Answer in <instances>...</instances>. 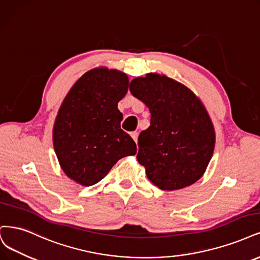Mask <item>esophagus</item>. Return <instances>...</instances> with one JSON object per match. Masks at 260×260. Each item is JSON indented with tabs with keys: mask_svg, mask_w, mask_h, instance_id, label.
I'll return each instance as SVG.
<instances>
[{
	"mask_svg": "<svg viewBox=\"0 0 260 260\" xmlns=\"http://www.w3.org/2000/svg\"><path fill=\"white\" fill-rule=\"evenodd\" d=\"M131 138L134 140V142H137L138 141V137H139V133L137 132V131H134V132H131Z\"/></svg>",
	"mask_w": 260,
	"mask_h": 260,
	"instance_id": "1",
	"label": "esophagus"
}]
</instances>
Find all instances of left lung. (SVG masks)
<instances>
[{
	"label": "left lung",
	"instance_id": "1",
	"mask_svg": "<svg viewBox=\"0 0 260 260\" xmlns=\"http://www.w3.org/2000/svg\"><path fill=\"white\" fill-rule=\"evenodd\" d=\"M131 93L150 112L140 133L139 164L162 190H176L204 174L215 147V131L204 105L189 88L166 75L148 73L131 80Z\"/></svg>",
	"mask_w": 260,
	"mask_h": 260
}]
</instances>
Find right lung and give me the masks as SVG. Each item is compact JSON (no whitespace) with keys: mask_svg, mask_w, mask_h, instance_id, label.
<instances>
[{"mask_svg":"<svg viewBox=\"0 0 260 260\" xmlns=\"http://www.w3.org/2000/svg\"><path fill=\"white\" fill-rule=\"evenodd\" d=\"M128 76L117 70L88 71L70 89L52 131L53 148L63 172L76 183L100 182L117 161L137 154L136 142L120 128L118 102Z\"/></svg>","mask_w":260,"mask_h":260,"instance_id":"1","label":"right lung"}]
</instances>
